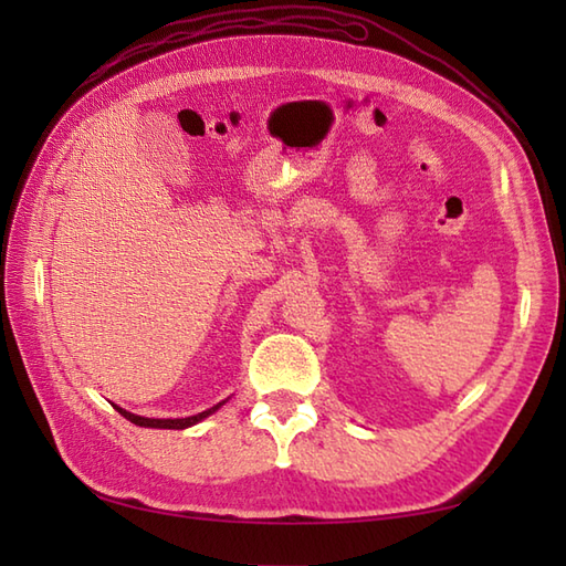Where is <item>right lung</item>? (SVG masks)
Here are the masks:
<instances>
[{
	"label": "right lung",
	"mask_w": 566,
	"mask_h": 566,
	"mask_svg": "<svg viewBox=\"0 0 566 566\" xmlns=\"http://www.w3.org/2000/svg\"><path fill=\"white\" fill-rule=\"evenodd\" d=\"M223 403H226V401L216 403V406L207 408V411H201V413H197V416H187V418H143V416H136V413H128L126 408H122V406H116V411L122 413L126 420H130V423H136V426H140V428H167V430H185V428H189V426H197L199 420L209 418L213 411H219V408H221Z\"/></svg>",
	"instance_id": "right-lung-1"
}]
</instances>
